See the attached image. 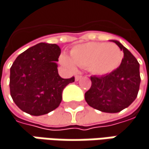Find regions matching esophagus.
<instances>
[{
	"label": "esophagus",
	"mask_w": 149,
	"mask_h": 149,
	"mask_svg": "<svg viewBox=\"0 0 149 149\" xmlns=\"http://www.w3.org/2000/svg\"><path fill=\"white\" fill-rule=\"evenodd\" d=\"M82 77H83L82 76H76V77H75V80H76V81H79V80H80Z\"/></svg>",
	"instance_id": "1"
}]
</instances>
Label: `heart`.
<instances>
[{"instance_id":"1","label":"heart","mask_w":149,"mask_h":149,"mask_svg":"<svg viewBox=\"0 0 149 149\" xmlns=\"http://www.w3.org/2000/svg\"><path fill=\"white\" fill-rule=\"evenodd\" d=\"M70 56L61 55V64L72 70L76 66L88 67L93 74L103 76L118 68L123 59V52L115 44L88 42L73 47Z\"/></svg>"}]
</instances>
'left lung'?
<instances>
[{
  "label": "left lung",
  "instance_id": "left-lung-1",
  "mask_svg": "<svg viewBox=\"0 0 149 149\" xmlns=\"http://www.w3.org/2000/svg\"><path fill=\"white\" fill-rule=\"evenodd\" d=\"M116 43L124 52L117 69L102 77L92 76V85L85 93V100L93 109L106 113H117L135 100L141 82L139 63L133 55L117 40Z\"/></svg>",
  "mask_w": 149,
  "mask_h": 149
}]
</instances>
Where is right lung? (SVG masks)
Instances as JSON below:
<instances>
[{
    "label": "right lung",
    "instance_id": "1",
    "mask_svg": "<svg viewBox=\"0 0 149 149\" xmlns=\"http://www.w3.org/2000/svg\"><path fill=\"white\" fill-rule=\"evenodd\" d=\"M61 48L56 44L40 43L15 60L10 69V93L17 106L32 116H42L56 109L62 91L74 77L62 78L56 61Z\"/></svg>",
    "mask_w": 149,
    "mask_h": 149
}]
</instances>
